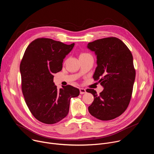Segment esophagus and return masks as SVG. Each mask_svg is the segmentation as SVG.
I'll use <instances>...</instances> for the list:
<instances>
[{"instance_id":"34e87169","label":"esophagus","mask_w":154,"mask_h":154,"mask_svg":"<svg viewBox=\"0 0 154 154\" xmlns=\"http://www.w3.org/2000/svg\"><path fill=\"white\" fill-rule=\"evenodd\" d=\"M80 94H85L86 93V90L84 89V88H80Z\"/></svg>"}]
</instances>
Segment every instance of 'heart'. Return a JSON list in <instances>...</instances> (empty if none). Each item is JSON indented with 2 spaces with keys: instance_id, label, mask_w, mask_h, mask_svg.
Masks as SVG:
<instances>
[{
  "instance_id": "1",
  "label": "heart",
  "mask_w": 154,
  "mask_h": 154,
  "mask_svg": "<svg viewBox=\"0 0 154 154\" xmlns=\"http://www.w3.org/2000/svg\"><path fill=\"white\" fill-rule=\"evenodd\" d=\"M90 55V54H82L81 55H80V56H85V55Z\"/></svg>"
}]
</instances>
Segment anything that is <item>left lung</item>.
<instances>
[{"mask_svg": "<svg viewBox=\"0 0 154 154\" xmlns=\"http://www.w3.org/2000/svg\"><path fill=\"white\" fill-rule=\"evenodd\" d=\"M87 48L97 57L93 78L104 88L99 95L93 89L86 90L94 96L88 111L102 121L115 119L125 112L132 94L135 79L133 56L125 44L115 37L89 42Z\"/></svg>", "mask_w": 154, "mask_h": 154, "instance_id": "left-lung-1", "label": "left lung"}]
</instances>
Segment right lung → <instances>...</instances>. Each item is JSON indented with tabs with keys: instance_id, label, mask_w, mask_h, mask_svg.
<instances>
[{
	"instance_id": "right-lung-1",
	"label": "right lung",
	"mask_w": 154,
	"mask_h": 154,
	"mask_svg": "<svg viewBox=\"0 0 154 154\" xmlns=\"http://www.w3.org/2000/svg\"><path fill=\"white\" fill-rule=\"evenodd\" d=\"M74 45L38 38L25 51L20 64L22 91L30 112L41 122L53 124L62 120L68 114L70 99L79 95L74 86L58 90L54 83V74L61 71L63 60Z\"/></svg>"
}]
</instances>
